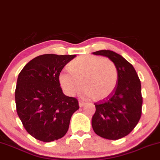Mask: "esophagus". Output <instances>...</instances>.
<instances>
[{
	"label": "esophagus",
	"instance_id": "esophagus-1",
	"mask_svg": "<svg viewBox=\"0 0 160 160\" xmlns=\"http://www.w3.org/2000/svg\"><path fill=\"white\" fill-rule=\"evenodd\" d=\"M86 104V102H82V101H79V106H80V108H82V107H83L84 105H85Z\"/></svg>",
	"mask_w": 160,
	"mask_h": 160
}]
</instances>
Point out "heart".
<instances>
[{"label": "heart", "mask_w": 160, "mask_h": 160, "mask_svg": "<svg viewBox=\"0 0 160 160\" xmlns=\"http://www.w3.org/2000/svg\"><path fill=\"white\" fill-rule=\"evenodd\" d=\"M70 71L59 74V82L66 94L74 95L82 86L83 94L95 101L103 100L115 90L118 82V70L108 58L86 55L69 64Z\"/></svg>", "instance_id": "b5f03b06"}]
</instances>
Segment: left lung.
Returning a JSON list of instances; mask_svg holds the SVG:
<instances>
[{
  "label": "left lung",
  "mask_w": 160,
  "mask_h": 160,
  "mask_svg": "<svg viewBox=\"0 0 160 160\" xmlns=\"http://www.w3.org/2000/svg\"><path fill=\"white\" fill-rule=\"evenodd\" d=\"M93 54L106 56L114 62L118 82L110 96L95 103L92 126L100 137L117 140L131 132L141 118L143 99L140 79L133 66L115 52L99 50Z\"/></svg>",
  "instance_id": "8db88e82"
}]
</instances>
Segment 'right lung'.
Here are the masks:
<instances>
[{
	"instance_id": "1",
	"label": "right lung",
	"mask_w": 160,
	"mask_h": 160,
	"mask_svg": "<svg viewBox=\"0 0 160 160\" xmlns=\"http://www.w3.org/2000/svg\"><path fill=\"white\" fill-rule=\"evenodd\" d=\"M75 55L44 54L31 60L17 79L16 111L24 128L43 142L67 133L71 116L79 109L78 100L64 95L59 74Z\"/></svg>"
}]
</instances>
